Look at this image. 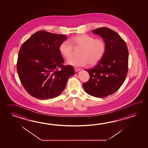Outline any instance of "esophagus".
Listing matches in <instances>:
<instances>
[{"mask_svg":"<svg viewBox=\"0 0 148 148\" xmlns=\"http://www.w3.org/2000/svg\"><path fill=\"white\" fill-rule=\"evenodd\" d=\"M74 70H75V72H77V71H79V70H80V69L79 68H74Z\"/></svg>","mask_w":148,"mask_h":148,"instance_id":"1","label":"esophagus"}]
</instances>
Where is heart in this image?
<instances>
[{
	"label": "heart",
	"mask_w": 148,
	"mask_h": 148,
	"mask_svg": "<svg viewBox=\"0 0 148 148\" xmlns=\"http://www.w3.org/2000/svg\"><path fill=\"white\" fill-rule=\"evenodd\" d=\"M72 45L75 49H80L78 53L79 57L68 62L74 66H86L88 63L90 66L95 65L102 59L106 49L105 42L101 38H94L86 34L78 35L69 41H63L60 44V53L67 60L71 59L73 55Z\"/></svg>",
	"instance_id": "heart-1"
}]
</instances>
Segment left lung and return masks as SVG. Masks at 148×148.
I'll return each mask as SVG.
<instances>
[{
  "instance_id": "1",
  "label": "left lung",
  "mask_w": 148,
  "mask_h": 148,
  "mask_svg": "<svg viewBox=\"0 0 148 148\" xmlns=\"http://www.w3.org/2000/svg\"><path fill=\"white\" fill-rule=\"evenodd\" d=\"M92 32L103 38L106 49L94 68L85 70L90 78L82 85L88 94L106 97L118 90L125 81L128 71L129 52L125 42L113 30L103 27Z\"/></svg>"
}]
</instances>
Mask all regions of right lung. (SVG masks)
Listing matches in <instances>:
<instances>
[{
    "mask_svg": "<svg viewBox=\"0 0 148 148\" xmlns=\"http://www.w3.org/2000/svg\"><path fill=\"white\" fill-rule=\"evenodd\" d=\"M66 38L42 30L23 43L17 70L22 85L32 96L40 99L56 97L64 89L68 78L75 75L73 66L63 65L59 51Z\"/></svg>",
    "mask_w": 148,
    "mask_h": 148,
    "instance_id": "add662e5",
    "label": "right lung"
}]
</instances>
